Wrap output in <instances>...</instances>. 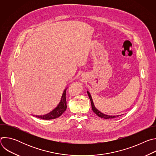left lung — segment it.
<instances>
[{
  "label": "left lung",
  "instance_id": "left-lung-1",
  "mask_svg": "<svg viewBox=\"0 0 156 156\" xmlns=\"http://www.w3.org/2000/svg\"><path fill=\"white\" fill-rule=\"evenodd\" d=\"M87 94L89 96V98H90V99L91 101V106H92V110H93V112L99 117L101 118H102V119H114V118H115V117H117L119 115H117V116H115V115H105L104 114H102V112H101L100 111H99L94 106V103H93V99H92V98L91 96V94L90 93H89L88 91H87Z\"/></svg>",
  "mask_w": 156,
  "mask_h": 156
}]
</instances>
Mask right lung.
<instances>
[{
	"mask_svg": "<svg viewBox=\"0 0 156 156\" xmlns=\"http://www.w3.org/2000/svg\"><path fill=\"white\" fill-rule=\"evenodd\" d=\"M66 89L64 90L62 96L61 101L57 107L54 109L50 113L44 115H35L36 117H38L44 120H51L59 117L62 114L65 112L66 109Z\"/></svg>",
	"mask_w": 156,
	"mask_h": 156,
	"instance_id": "right-lung-1",
	"label": "right lung"
}]
</instances>
